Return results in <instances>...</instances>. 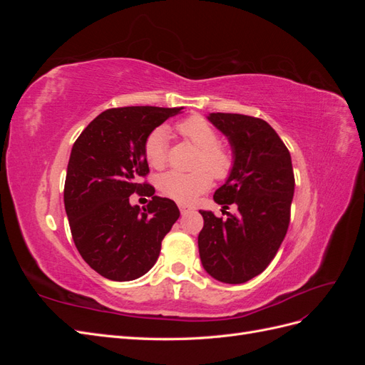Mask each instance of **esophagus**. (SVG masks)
I'll return each instance as SVG.
<instances>
[{"mask_svg":"<svg viewBox=\"0 0 365 365\" xmlns=\"http://www.w3.org/2000/svg\"><path fill=\"white\" fill-rule=\"evenodd\" d=\"M180 210H181V215H187L190 212V207H187V205H180Z\"/></svg>","mask_w":365,"mask_h":365,"instance_id":"34e87169","label":"esophagus"}]
</instances>
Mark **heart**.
<instances>
[{
    "mask_svg": "<svg viewBox=\"0 0 365 365\" xmlns=\"http://www.w3.org/2000/svg\"><path fill=\"white\" fill-rule=\"evenodd\" d=\"M181 138L197 149L192 172L170 170L160 176V190L180 204H190L216 180H227L233 172V152L219 145L216 129L201 115H192L175 126ZM145 158L149 165L163 169L168 161V132L164 128L153 129L145 140Z\"/></svg>",
    "mask_w": 365,
    "mask_h": 365,
    "instance_id": "1",
    "label": "heart"
}]
</instances>
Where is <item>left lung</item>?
<instances>
[{
  "label": "left lung",
  "mask_w": 365,
  "mask_h": 365,
  "mask_svg": "<svg viewBox=\"0 0 365 365\" xmlns=\"http://www.w3.org/2000/svg\"><path fill=\"white\" fill-rule=\"evenodd\" d=\"M208 120L225 134L235 168L213 200L227 219L200 212L204 227L197 247L204 269L213 279L239 284L268 268L286 236L295 178L288 148L267 121L242 114L212 113Z\"/></svg>",
  "instance_id": "8db88e82"
}]
</instances>
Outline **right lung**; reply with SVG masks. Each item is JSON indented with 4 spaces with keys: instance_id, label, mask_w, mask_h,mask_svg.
<instances>
[{
    "instance_id": "1",
    "label": "right lung",
    "mask_w": 365,
    "mask_h": 365,
    "mask_svg": "<svg viewBox=\"0 0 365 365\" xmlns=\"http://www.w3.org/2000/svg\"><path fill=\"white\" fill-rule=\"evenodd\" d=\"M182 108L125 106L106 109L74 141L63 187L65 212L77 251L114 282L145 275L155 264L164 236L180 217L169 197L153 195L146 181L145 140ZM132 192L150 195L143 210Z\"/></svg>"
}]
</instances>
